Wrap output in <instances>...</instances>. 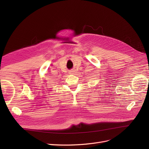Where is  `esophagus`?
<instances>
[{
	"label": "esophagus",
	"instance_id": "obj_1",
	"mask_svg": "<svg viewBox=\"0 0 149 149\" xmlns=\"http://www.w3.org/2000/svg\"><path fill=\"white\" fill-rule=\"evenodd\" d=\"M74 72H75V71H73V70H72V71H70V72H69L70 74H74Z\"/></svg>",
	"mask_w": 149,
	"mask_h": 149
}]
</instances>
